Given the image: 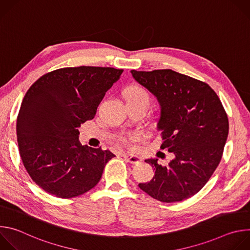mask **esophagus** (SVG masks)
Wrapping results in <instances>:
<instances>
[{"label": "esophagus", "mask_w": 250, "mask_h": 250, "mask_svg": "<svg viewBox=\"0 0 250 250\" xmlns=\"http://www.w3.org/2000/svg\"><path fill=\"white\" fill-rule=\"evenodd\" d=\"M122 156L125 159V161H127V162H129V163H131V164H137V163H139V162L141 161V158L138 157V156H136V155L123 154Z\"/></svg>", "instance_id": "34e87169"}]
</instances>
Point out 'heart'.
Returning <instances> with one entry per match:
<instances>
[{
  "mask_svg": "<svg viewBox=\"0 0 250 250\" xmlns=\"http://www.w3.org/2000/svg\"><path fill=\"white\" fill-rule=\"evenodd\" d=\"M126 101H141V102H146L149 104V95L148 93L140 86L133 85L130 86L127 91H126ZM141 136L140 132H132L127 135H122L120 136V140L125 145H129L132 141L138 139Z\"/></svg>",
  "mask_w": 250,
  "mask_h": 250,
  "instance_id": "obj_1",
  "label": "heart"
}]
</instances>
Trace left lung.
<instances>
[{
	"instance_id": "obj_1",
	"label": "left lung",
	"mask_w": 250,
	"mask_h": 250,
	"mask_svg": "<svg viewBox=\"0 0 250 250\" xmlns=\"http://www.w3.org/2000/svg\"><path fill=\"white\" fill-rule=\"evenodd\" d=\"M158 100L162 149L174 154L168 166L157 159L152 180L138 187L150 197L174 203L191 198L208 181L221 162L229 134L224 105L207 83L171 69L130 71Z\"/></svg>"
}]
</instances>
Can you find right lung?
Instances as JSON below:
<instances>
[{
  "label": "right lung",
  "instance_id": "right-lung-1",
  "mask_svg": "<svg viewBox=\"0 0 250 250\" xmlns=\"http://www.w3.org/2000/svg\"><path fill=\"white\" fill-rule=\"evenodd\" d=\"M123 69L65 67L42 75L25 93L17 119L23 166L33 182L62 199L80 196L100 181L115 154L82 146L78 127L94 119Z\"/></svg>",
  "mask_w": 250,
  "mask_h": 250
}]
</instances>
